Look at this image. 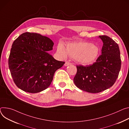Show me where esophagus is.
<instances>
[{
	"instance_id": "esophagus-1",
	"label": "esophagus",
	"mask_w": 129,
	"mask_h": 129,
	"mask_svg": "<svg viewBox=\"0 0 129 129\" xmlns=\"http://www.w3.org/2000/svg\"><path fill=\"white\" fill-rule=\"evenodd\" d=\"M71 65V63H70V62H66L65 63V64H64V65H65V66H68V65Z\"/></svg>"
}]
</instances>
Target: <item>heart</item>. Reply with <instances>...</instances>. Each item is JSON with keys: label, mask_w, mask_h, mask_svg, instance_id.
Segmentation results:
<instances>
[{"label": "heart", "mask_w": 129, "mask_h": 129, "mask_svg": "<svg viewBox=\"0 0 129 129\" xmlns=\"http://www.w3.org/2000/svg\"><path fill=\"white\" fill-rule=\"evenodd\" d=\"M57 52L63 57H66L68 55L77 63L86 65L96 60L99 53V48L96 45L80 41L68 43L66 49L62 44H59L57 46Z\"/></svg>", "instance_id": "heart-1"}]
</instances>
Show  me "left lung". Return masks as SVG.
Returning <instances> with one entry per match:
<instances>
[{"label":"left lung","mask_w":129,"mask_h":129,"mask_svg":"<svg viewBox=\"0 0 129 129\" xmlns=\"http://www.w3.org/2000/svg\"><path fill=\"white\" fill-rule=\"evenodd\" d=\"M103 45L101 54L90 65H77L74 78L75 85L80 89L98 93L112 86L121 68V57L118 45L108 36H100Z\"/></svg>","instance_id":"obj_1"}]
</instances>
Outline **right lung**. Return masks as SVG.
Here are the masks:
<instances>
[{"mask_svg":"<svg viewBox=\"0 0 129 129\" xmlns=\"http://www.w3.org/2000/svg\"><path fill=\"white\" fill-rule=\"evenodd\" d=\"M53 45L49 38L29 32L21 34L14 41L8 64L11 76L19 88L37 93L49 86L55 71L65 63L48 53Z\"/></svg>","mask_w":129,"mask_h":129,"instance_id":"1","label":"right lung"}]
</instances>
